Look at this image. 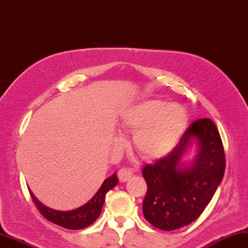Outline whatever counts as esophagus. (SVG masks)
Instances as JSON below:
<instances>
[{
  "mask_svg": "<svg viewBox=\"0 0 248 248\" xmlns=\"http://www.w3.org/2000/svg\"><path fill=\"white\" fill-rule=\"evenodd\" d=\"M133 175V172L129 168H122L118 171V178L120 182H126L129 178Z\"/></svg>",
  "mask_w": 248,
  "mask_h": 248,
  "instance_id": "34e87169",
  "label": "esophagus"
}]
</instances>
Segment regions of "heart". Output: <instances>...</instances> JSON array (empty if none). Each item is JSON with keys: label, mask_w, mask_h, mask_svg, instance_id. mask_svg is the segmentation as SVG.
Wrapping results in <instances>:
<instances>
[{"label": "heart", "mask_w": 248, "mask_h": 248, "mask_svg": "<svg viewBox=\"0 0 248 248\" xmlns=\"http://www.w3.org/2000/svg\"><path fill=\"white\" fill-rule=\"evenodd\" d=\"M188 113L180 103L148 100L126 108L120 126L133 132V143L142 156L158 158L169 154L188 124Z\"/></svg>", "instance_id": "1"}]
</instances>
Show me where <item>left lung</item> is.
<instances>
[{
  "label": "left lung",
  "instance_id": "8db88e82",
  "mask_svg": "<svg viewBox=\"0 0 248 248\" xmlns=\"http://www.w3.org/2000/svg\"><path fill=\"white\" fill-rule=\"evenodd\" d=\"M193 143L198 151L191 162L181 159ZM225 171L220 133L209 118L189 125L167 156L142 169L148 190L142 203L146 220L166 232L192 223L209 204Z\"/></svg>",
  "mask_w": 248,
  "mask_h": 248
}]
</instances>
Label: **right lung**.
<instances>
[{
    "mask_svg": "<svg viewBox=\"0 0 248 248\" xmlns=\"http://www.w3.org/2000/svg\"><path fill=\"white\" fill-rule=\"evenodd\" d=\"M117 184L118 177L116 173H114L110 177H108L107 180H105L99 190H98L94 197L92 198L88 203H85L83 206L79 207V208L68 211L51 209L49 207L45 206L40 202V201L34 197L31 189L30 192L33 203L36 204L39 211L41 212L45 218H47L48 221L53 222L61 227L76 230L88 227L92 223H94L97 220L98 217L101 214V208L103 203H105L107 192L108 190H111L112 188L116 186Z\"/></svg>",
    "mask_w": 248,
    "mask_h": 248,
    "instance_id": "obj_1",
    "label": "right lung"
}]
</instances>
